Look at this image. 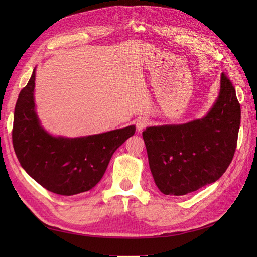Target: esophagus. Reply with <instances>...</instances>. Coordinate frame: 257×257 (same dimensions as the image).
I'll list each match as a JSON object with an SVG mask.
<instances>
[{
	"label": "esophagus",
	"mask_w": 257,
	"mask_h": 257,
	"mask_svg": "<svg viewBox=\"0 0 257 257\" xmlns=\"http://www.w3.org/2000/svg\"><path fill=\"white\" fill-rule=\"evenodd\" d=\"M148 124H149V120L145 118V116H143V118H138L136 120V127L138 131H142L143 128L148 126Z\"/></svg>",
	"instance_id": "esophagus-1"
}]
</instances>
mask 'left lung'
<instances>
[{
  "label": "left lung",
  "instance_id": "1",
  "mask_svg": "<svg viewBox=\"0 0 257 257\" xmlns=\"http://www.w3.org/2000/svg\"><path fill=\"white\" fill-rule=\"evenodd\" d=\"M240 119L235 88L223 73L219 97L204 119L147 127L143 137L159 190L181 196L215 182L234 158Z\"/></svg>",
  "mask_w": 257,
  "mask_h": 257
}]
</instances>
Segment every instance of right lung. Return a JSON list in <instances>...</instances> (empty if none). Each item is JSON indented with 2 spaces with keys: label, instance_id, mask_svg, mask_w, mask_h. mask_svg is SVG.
<instances>
[{
  "label": "right lung",
  "instance_id": "add662e5",
  "mask_svg": "<svg viewBox=\"0 0 257 257\" xmlns=\"http://www.w3.org/2000/svg\"><path fill=\"white\" fill-rule=\"evenodd\" d=\"M35 69L15 106L13 146L22 168L43 188L59 195L87 192L104 176L113 152L135 126L85 137H53L40 124L34 104Z\"/></svg>",
  "mask_w": 257,
  "mask_h": 257
}]
</instances>
